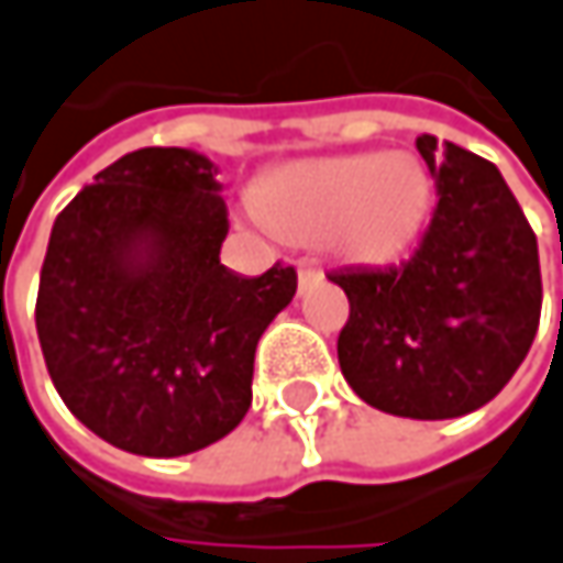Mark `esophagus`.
<instances>
[{
    "mask_svg": "<svg viewBox=\"0 0 563 563\" xmlns=\"http://www.w3.org/2000/svg\"><path fill=\"white\" fill-rule=\"evenodd\" d=\"M322 280V271H316V267H299V289H309V286H316V283Z\"/></svg>",
    "mask_w": 563,
    "mask_h": 563,
    "instance_id": "1",
    "label": "esophagus"
}]
</instances>
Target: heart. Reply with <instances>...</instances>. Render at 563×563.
<instances>
[{
    "mask_svg": "<svg viewBox=\"0 0 563 563\" xmlns=\"http://www.w3.org/2000/svg\"><path fill=\"white\" fill-rule=\"evenodd\" d=\"M261 222L289 241H329L364 267L402 257L432 209V177L409 154L296 161L257 189Z\"/></svg>",
    "mask_w": 563,
    "mask_h": 563,
    "instance_id": "obj_1",
    "label": "heart"
}]
</instances>
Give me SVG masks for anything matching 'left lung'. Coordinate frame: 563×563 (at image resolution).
Here are the masks:
<instances>
[{
    "label": "left lung",
    "instance_id": "1",
    "mask_svg": "<svg viewBox=\"0 0 563 563\" xmlns=\"http://www.w3.org/2000/svg\"><path fill=\"white\" fill-rule=\"evenodd\" d=\"M438 209L402 267L341 271L351 316L338 334L347 386L402 419L486 406L526 361L541 316L538 241L503 174L434 134L416 137Z\"/></svg>",
    "mask_w": 563,
    "mask_h": 563
}]
</instances>
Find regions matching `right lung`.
Masks as SVG:
<instances>
[{
	"label": "right lung",
	"instance_id": "add662e5",
	"mask_svg": "<svg viewBox=\"0 0 563 563\" xmlns=\"http://www.w3.org/2000/svg\"><path fill=\"white\" fill-rule=\"evenodd\" d=\"M219 167L189 147H141L57 216L37 286L47 374L79 422L141 457L225 438L251 409L254 351L296 296V271L244 277Z\"/></svg>",
	"mask_w": 563,
	"mask_h": 563
}]
</instances>
